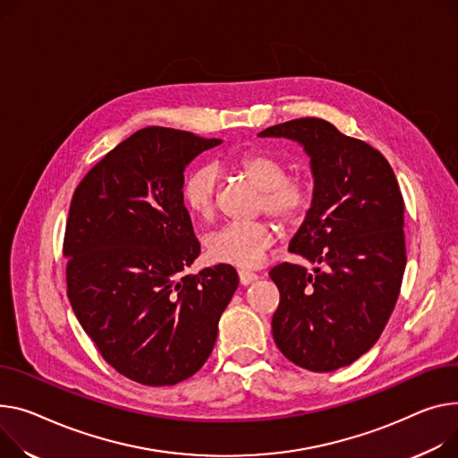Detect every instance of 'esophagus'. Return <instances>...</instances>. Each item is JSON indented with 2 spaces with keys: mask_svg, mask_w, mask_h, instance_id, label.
<instances>
[{
  "mask_svg": "<svg viewBox=\"0 0 458 458\" xmlns=\"http://www.w3.org/2000/svg\"><path fill=\"white\" fill-rule=\"evenodd\" d=\"M256 280H258V274L256 272L239 270V282H241V285H250Z\"/></svg>",
  "mask_w": 458,
  "mask_h": 458,
  "instance_id": "1",
  "label": "esophagus"
}]
</instances>
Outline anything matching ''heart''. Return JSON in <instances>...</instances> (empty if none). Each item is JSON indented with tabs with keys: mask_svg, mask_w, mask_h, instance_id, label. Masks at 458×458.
Masks as SVG:
<instances>
[{
	"mask_svg": "<svg viewBox=\"0 0 458 458\" xmlns=\"http://www.w3.org/2000/svg\"><path fill=\"white\" fill-rule=\"evenodd\" d=\"M235 167L263 191L261 209L282 225H294L308 213L313 199L310 178L306 174H287V164L278 155L261 148L247 150L235 158ZM217 178V167L204 164L184 180L182 199L193 216L200 219L213 216ZM274 239L276 233L267 221L228 223L208 235L206 249L213 261L254 268L263 263Z\"/></svg>",
	"mask_w": 458,
	"mask_h": 458,
	"instance_id": "obj_1",
	"label": "heart"
}]
</instances>
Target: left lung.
<instances>
[{"mask_svg": "<svg viewBox=\"0 0 458 458\" xmlns=\"http://www.w3.org/2000/svg\"><path fill=\"white\" fill-rule=\"evenodd\" d=\"M259 136L298 141L315 178L311 208L289 245L315 268L282 263L268 272L280 291L272 337L298 367L333 372L377 343L398 301L405 202L381 152L329 121L300 117Z\"/></svg>", "mask_w": 458, "mask_h": 458, "instance_id": "8db88e82", "label": "left lung"}]
</instances>
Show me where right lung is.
I'll return each mask as SVG.
<instances>
[{"label": "right lung", "mask_w": 458, "mask_h": 458, "mask_svg": "<svg viewBox=\"0 0 458 458\" xmlns=\"http://www.w3.org/2000/svg\"><path fill=\"white\" fill-rule=\"evenodd\" d=\"M217 138L147 127L88 171L66 223L68 298L121 376L169 386L200 370L239 278L232 265L182 274L200 254L184 171Z\"/></svg>", "instance_id": "1"}]
</instances>
